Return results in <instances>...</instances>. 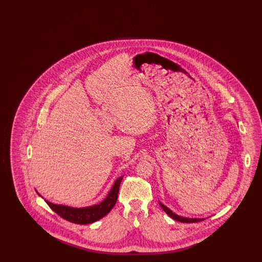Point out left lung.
Instances as JSON below:
<instances>
[{"label": "left lung", "mask_w": 262, "mask_h": 262, "mask_svg": "<svg viewBox=\"0 0 262 262\" xmlns=\"http://www.w3.org/2000/svg\"><path fill=\"white\" fill-rule=\"evenodd\" d=\"M159 204L162 207L163 210L166 212L171 218H173L176 221L183 222V223H195V222H200V221L204 220V218H202V219H200V218H185V217L179 216V215L174 214V212L172 211V210H170L168 207H166L161 202H159Z\"/></svg>", "instance_id": "8db88e82"}]
</instances>
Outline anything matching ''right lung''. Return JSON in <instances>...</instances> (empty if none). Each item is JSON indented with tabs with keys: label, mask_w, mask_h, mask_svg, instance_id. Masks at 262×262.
Here are the masks:
<instances>
[{
	"label": "right lung",
	"mask_w": 262,
	"mask_h": 262,
	"mask_svg": "<svg viewBox=\"0 0 262 262\" xmlns=\"http://www.w3.org/2000/svg\"><path fill=\"white\" fill-rule=\"evenodd\" d=\"M122 180H123V177H120L119 179H117L108 196L99 204H96L93 206L83 207V208H74V207H69L64 205L54 204L49 202L48 200H45V201L53 211L56 212L64 220H68L75 224H90L97 220H100L101 218H103L105 215H107L112 210L114 205L116 204L118 200L119 188H120Z\"/></svg>",
	"instance_id": "obj_1"
}]
</instances>
